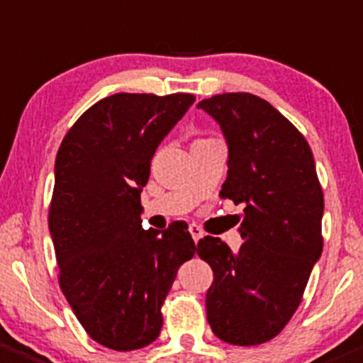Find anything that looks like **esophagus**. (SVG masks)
<instances>
[{"instance_id": "obj_1", "label": "esophagus", "mask_w": 363, "mask_h": 363, "mask_svg": "<svg viewBox=\"0 0 363 363\" xmlns=\"http://www.w3.org/2000/svg\"><path fill=\"white\" fill-rule=\"evenodd\" d=\"M189 233H191L193 242H195V243H197L199 240H201L202 236H204V231H202V229L199 228V225H195V223H191V225H189Z\"/></svg>"}]
</instances>
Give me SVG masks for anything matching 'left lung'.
Returning <instances> with one entry per match:
<instances>
[{"instance_id":"obj_1","label":"left lung","mask_w":363,"mask_h":363,"mask_svg":"<svg viewBox=\"0 0 363 363\" xmlns=\"http://www.w3.org/2000/svg\"><path fill=\"white\" fill-rule=\"evenodd\" d=\"M229 148L220 197L243 204L233 252L204 236L197 254L213 269L208 323L220 340L258 345L276 337L303 299L323 252L324 195L304 135L263 98L223 93L199 101Z\"/></svg>"}]
</instances>
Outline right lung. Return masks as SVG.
Wrapping results in <instances>:
<instances>
[{
  "label": "right lung",
  "mask_w": 363,
  "mask_h": 363,
  "mask_svg": "<svg viewBox=\"0 0 363 363\" xmlns=\"http://www.w3.org/2000/svg\"><path fill=\"white\" fill-rule=\"evenodd\" d=\"M195 101L188 93H118L64 135L50 235L59 284L93 340L114 351L152 344L179 267L195 254L188 223L141 228V191L159 143Z\"/></svg>",
  "instance_id": "add662e5"
}]
</instances>
